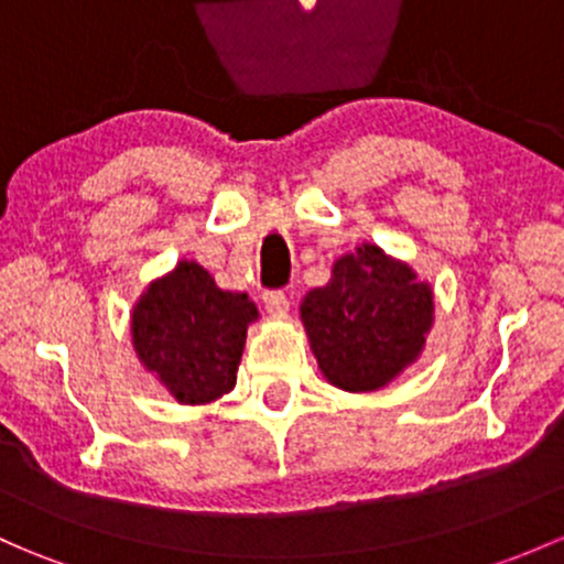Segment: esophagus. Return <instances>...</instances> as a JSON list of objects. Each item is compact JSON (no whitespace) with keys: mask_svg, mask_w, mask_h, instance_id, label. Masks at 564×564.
<instances>
[{"mask_svg":"<svg viewBox=\"0 0 564 564\" xmlns=\"http://www.w3.org/2000/svg\"><path fill=\"white\" fill-rule=\"evenodd\" d=\"M264 311L270 313V316H286L289 297L283 292H267L264 294Z\"/></svg>","mask_w":564,"mask_h":564,"instance_id":"1","label":"esophagus"}]
</instances>
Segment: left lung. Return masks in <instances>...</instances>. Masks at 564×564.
Segmentation results:
<instances>
[{
	"label": "left lung",
	"mask_w": 564,
	"mask_h": 564,
	"mask_svg": "<svg viewBox=\"0 0 564 564\" xmlns=\"http://www.w3.org/2000/svg\"><path fill=\"white\" fill-rule=\"evenodd\" d=\"M300 322L322 376L365 394L389 387L422 357L435 292L411 264L361 242L332 264L327 286L305 294Z\"/></svg>",
	"instance_id": "1"
}]
</instances>
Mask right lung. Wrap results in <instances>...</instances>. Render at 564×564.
I'll use <instances>...</instances> for the list:
<instances>
[{"label":"right lung","instance_id":"1","mask_svg":"<svg viewBox=\"0 0 564 564\" xmlns=\"http://www.w3.org/2000/svg\"><path fill=\"white\" fill-rule=\"evenodd\" d=\"M259 318L242 292H227L194 259L153 278L129 313L132 348L181 405H207L235 389L248 327Z\"/></svg>","mask_w":564,"mask_h":564}]
</instances>
